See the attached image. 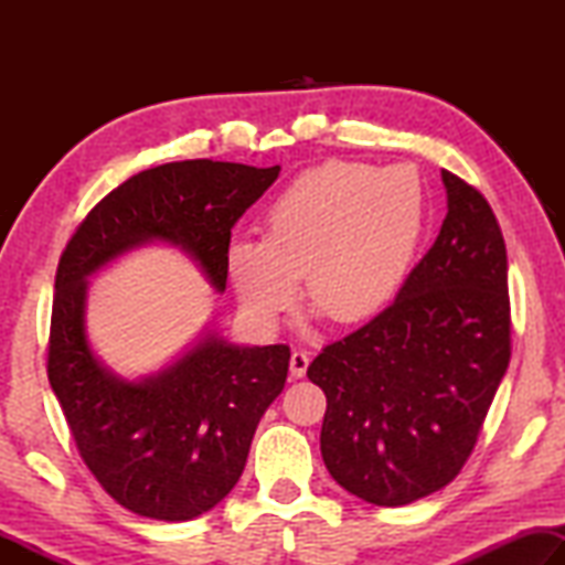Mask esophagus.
<instances>
[{"instance_id":"34e87169","label":"esophagus","mask_w":565,"mask_h":565,"mask_svg":"<svg viewBox=\"0 0 565 565\" xmlns=\"http://www.w3.org/2000/svg\"><path fill=\"white\" fill-rule=\"evenodd\" d=\"M309 353L306 351H294L291 353V376L294 379H303L306 376V369H309Z\"/></svg>"}]
</instances>
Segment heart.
<instances>
[{
  "instance_id": "b5f03b06",
  "label": "heart",
  "mask_w": 565,
  "mask_h": 565,
  "mask_svg": "<svg viewBox=\"0 0 565 565\" xmlns=\"http://www.w3.org/2000/svg\"><path fill=\"white\" fill-rule=\"evenodd\" d=\"M424 232V191L404 167L323 161L301 171L264 218V238H234L226 274L256 327L276 329L306 299L333 323L384 309Z\"/></svg>"
}]
</instances>
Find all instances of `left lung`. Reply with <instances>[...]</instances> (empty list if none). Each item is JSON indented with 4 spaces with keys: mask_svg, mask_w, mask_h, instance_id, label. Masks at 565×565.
<instances>
[{
    "mask_svg": "<svg viewBox=\"0 0 565 565\" xmlns=\"http://www.w3.org/2000/svg\"><path fill=\"white\" fill-rule=\"evenodd\" d=\"M448 214L396 301L311 361L321 456L374 505L444 489L471 456L511 361L509 262L483 194L441 171Z\"/></svg>",
    "mask_w": 565,
    "mask_h": 565,
    "instance_id": "8db88e82",
    "label": "left lung"
}]
</instances>
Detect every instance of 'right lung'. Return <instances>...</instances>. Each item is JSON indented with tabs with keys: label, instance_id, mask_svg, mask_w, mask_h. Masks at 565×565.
Instances as JSON below:
<instances>
[{
	"label": "right lung",
	"instance_id": "add662e5",
	"mask_svg": "<svg viewBox=\"0 0 565 565\" xmlns=\"http://www.w3.org/2000/svg\"><path fill=\"white\" fill-rule=\"evenodd\" d=\"M279 171L212 159L139 171L92 209L62 252L46 374L84 463L131 513L191 521L234 489L291 351L236 347L209 331L159 374L127 381L92 351L87 279L131 248L164 242L224 291L232 228Z\"/></svg>",
	"mask_w": 565,
	"mask_h": 565
}]
</instances>
